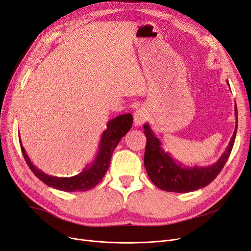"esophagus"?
<instances>
[{
  "instance_id": "1",
  "label": "esophagus",
  "mask_w": 251,
  "mask_h": 251,
  "mask_svg": "<svg viewBox=\"0 0 251 251\" xmlns=\"http://www.w3.org/2000/svg\"><path fill=\"white\" fill-rule=\"evenodd\" d=\"M147 111L144 108H140L138 110H136V112L134 113V125L135 126H142L145 120L147 119Z\"/></svg>"
}]
</instances>
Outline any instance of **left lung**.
<instances>
[{"label":"left lung","instance_id":"obj_1","mask_svg":"<svg viewBox=\"0 0 251 251\" xmlns=\"http://www.w3.org/2000/svg\"><path fill=\"white\" fill-rule=\"evenodd\" d=\"M226 83L228 81L226 80ZM236 126L230 141L217 162L205 167H185L174 159L163 148V143L154 134L148 124L144 125V134L146 137V147L144 154V166L150 180L160 189L173 193H189L211 183L222 171L232 151L237 128L238 112L235 105Z\"/></svg>","mask_w":251,"mask_h":251}]
</instances>
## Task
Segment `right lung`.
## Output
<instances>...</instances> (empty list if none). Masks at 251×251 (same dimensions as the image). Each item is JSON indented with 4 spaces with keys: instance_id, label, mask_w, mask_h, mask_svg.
<instances>
[{
    "instance_id": "right-lung-1",
    "label": "right lung",
    "mask_w": 251,
    "mask_h": 251,
    "mask_svg": "<svg viewBox=\"0 0 251 251\" xmlns=\"http://www.w3.org/2000/svg\"><path fill=\"white\" fill-rule=\"evenodd\" d=\"M133 125V116L131 113L119 115L107 124V128L103 132L101 141H100L99 149L96 153L94 160L91 164L85 166L79 174L72 177H56L50 176L39 170L33 165L31 159L27 156V153L23 146L21 136H19V144H21L22 152L29 169L32 172L44 182L46 185L53 187L63 192H86L94 188L105 176L110 166L112 153L118 142L128 131Z\"/></svg>"
}]
</instances>
